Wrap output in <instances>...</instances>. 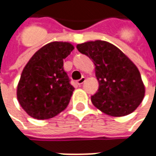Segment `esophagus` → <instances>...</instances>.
I'll list each match as a JSON object with an SVG mask.
<instances>
[{"mask_svg":"<svg viewBox=\"0 0 156 156\" xmlns=\"http://www.w3.org/2000/svg\"><path fill=\"white\" fill-rule=\"evenodd\" d=\"M85 81H86V78H85V77L83 76V77H81L80 80L76 81V83H77L78 85H81V84H82V83H83V82H84Z\"/></svg>","mask_w":156,"mask_h":156,"instance_id":"esophagus-1","label":"esophagus"}]
</instances>
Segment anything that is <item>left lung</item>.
<instances>
[{
  "label": "left lung",
  "instance_id": "1",
  "mask_svg": "<svg viewBox=\"0 0 156 156\" xmlns=\"http://www.w3.org/2000/svg\"><path fill=\"white\" fill-rule=\"evenodd\" d=\"M80 53L92 59L99 89L91 96L95 108L108 115L125 116L141 104L145 86L139 69L117 47L97 40L77 44Z\"/></svg>",
  "mask_w": 156,
  "mask_h": 156
}]
</instances>
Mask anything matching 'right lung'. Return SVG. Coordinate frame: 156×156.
Returning a JSON list of instances; mask_svg holds the SVG:
<instances>
[{"label":"right lung","instance_id":"1","mask_svg":"<svg viewBox=\"0 0 156 156\" xmlns=\"http://www.w3.org/2000/svg\"><path fill=\"white\" fill-rule=\"evenodd\" d=\"M74 48L69 42L52 41L35 52L26 64L16 94L28 115L50 119L68 107L75 87L63 69V60Z\"/></svg>","mask_w":156,"mask_h":156}]
</instances>
